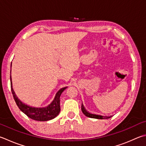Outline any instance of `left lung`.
I'll return each mask as SVG.
<instances>
[{
	"label": "left lung",
	"mask_w": 146,
	"mask_h": 146,
	"mask_svg": "<svg viewBox=\"0 0 146 146\" xmlns=\"http://www.w3.org/2000/svg\"><path fill=\"white\" fill-rule=\"evenodd\" d=\"M81 110L82 112H83V114L85 115V116L87 117H89L91 118H95V119H109V118L111 117L112 116H102V115L100 114H93V113H90L88 111H86V109L84 108V107L82 104V105H81Z\"/></svg>",
	"instance_id": "obj_1"
}]
</instances>
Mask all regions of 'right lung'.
Returning <instances> with one entry per match:
<instances>
[{"label": "right lung", "mask_w": 146, "mask_h": 146, "mask_svg": "<svg viewBox=\"0 0 146 146\" xmlns=\"http://www.w3.org/2000/svg\"><path fill=\"white\" fill-rule=\"evenodd\" d=\"M12 65V62H11ZM11 80V92L13 95V98L16 102V105L18 106L21 111L25 114L27 116L31 119L39 121H46L51 119H54L59 114L60 111V97L62 92L67 88V87H64L58 91L54 97L53 100L51 102L50 104L48 106L43 107H35L27 105L24 104L18 98L16 95L15 91L13 88L12 84V79L11 76H10Z\"/></svg>", "instance_id": "obj_1"}]
</instances>
